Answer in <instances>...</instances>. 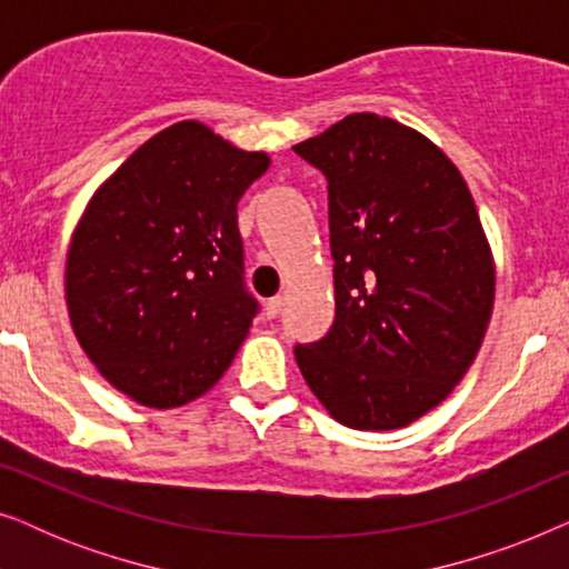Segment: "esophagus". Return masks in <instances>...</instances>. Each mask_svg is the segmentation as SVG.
<instances>
[{
    "label": "esophagus",
    "instance_id": "1",
    "mask_svg": "<svg viewBox=\"0 0 569 569\" xmlns=\"http://www.w3.org/2000/svg\"><path fill=\"white\" fill-rule=\"evenodd\" d=\"M282 306H284L282 295H277V298H271V300L267 302V316H269V318H277L279 310H282Z\"/></svg>",
    "mask_w": 569,
    "mask_h": 569
}]
</instances>
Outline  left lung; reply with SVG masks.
Returning a JSON list of instances; mask_svg holds the SVG:
<instances>
[{
  "instance_id": "8db88e82",
  "label": "left lung",
  "mask_w": 569,
  "mask_h": 569,
  "mask_svg": "<svg viewBox=\"0 0 569 569\" xmlns=\"http://www.w3.org/2000/svg\"><path fill=\"white\" fill-rule=\"evenodd\" d=\"M295 152L329 178L337 318L295 347L337 422H417L477 360L495 308V256L461 170L422 131L352 113Z\"/></svg>"
}]
</instances>
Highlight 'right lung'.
I'll use <instances>...</instances> for the list:
<instances>
[{
  "label": "right lung",
  "mask_w": 569,
  "mask_h": 569,
  "mask_svg": "<svg viewBox=\"0 0 569 569\" xmlns=\"http://www.w3.org/2000/svg\"><path fill=\"white\" fill-rule=\"evenodd\" d=\"M269 162L189 119L92 193L69 240L64 295L82 352L116 391L178 409L236 360L256 316L238 199Z\"/></svg>",
  "instance_id": "1"
}]
</instances>
